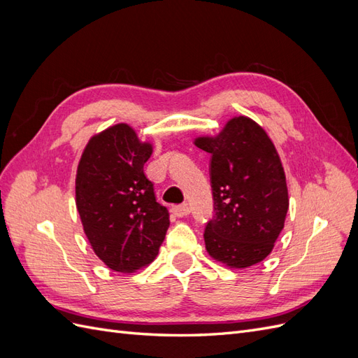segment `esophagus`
Masks as SVG:
<instances>
[{
	"label": "esophagus",
	"instance_id": "esophagus-1",
	"mask_svg": "<svg viewBox=\"0 0 358 358\" xmlns=\"http://www.w3.org/2000/svg\"><path fill=\"white\" fill-rule=\"evenodd\" d=\"M191 212L188 204H179V206H173L171 213L178 216V218H183V216H188Z\"/></svg>",
	"mask_w": 358,
	"mask_h": 358
}]
</instances>
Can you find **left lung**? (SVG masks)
I'll return each mask as SVG.
<instances>
[{
    "mask_svg": "<svg viewBox=\"0 0 358 358\" xmlns=\"http://www.w3.org/2000/svg\"><path fill=\"white\" fill-rule=\"evenodd\" d=\"M194 143L212 155L215 215L204 230L206 251L233 268L263 262L284 229L289 204L273 142L251 117L236 116L218 136Z\"/></svg>",
    "mask_w": 358,
    "mask_h": 358,
    "instance_id": "left-lung-1",
    "label": "left lung"
}]
</instances>
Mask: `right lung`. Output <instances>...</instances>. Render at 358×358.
<instances>
[{
    "mask_svg": "<svg viewBox=\"0 0 358 358\" xmlns=\"http://www.w3.org/2000/svg\"><path fill=\"white\" fill-rule=\"evenodd\" d=\"M152 145L116 124L86 145L76 175V206L95 255L115 272L131 273L158 255L170 225L143 171Z\"/></svg>",
    "mask_w": 358,
    "mask_h": 358,
    "instance_id": "obj_1",
    "label": "right lung"
}]
</instances>
